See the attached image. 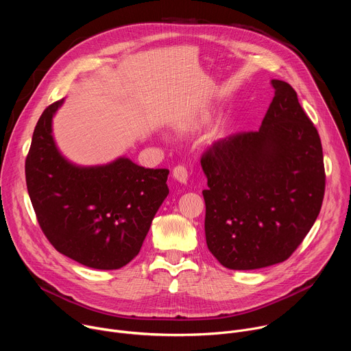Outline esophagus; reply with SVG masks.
<instances>
[{"instance_id": "34e87169", "label": "esophagus", "mask_w": 351, "mask_h": 351, "mask_svg": "<svg viewBox=\"0 0 351 351\" xmlns=\"http://www.w3.org/2000/svg\"><path fill=\"white\" fill-rule=\"evenodd\" d=\"M173 178H175L179 183L186 184V183H187V179H189L187 169H186L183 165H178V167L173 169Z\"/></svg>"}]
</instances>
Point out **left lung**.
I'll list each match as a JSON object with an SVG mask.
<instances>
[{"label":"left lung","instance_id":"obj_1","mask_svg":"<svg viewBox=\"0 0 351 351\" xmlns=\"http://www.w3.org/2000/svg\"><path fill=\"white\" fill-rule=\"evenodd\" d=\"M275 95L257 132L214 143L202 158L208 187L206 240L229 269L287 260L322 206L325 169L319 134L293 87L274 79Z\"/></svg>","mask_w":351,"mask_h":351}]
</instances>
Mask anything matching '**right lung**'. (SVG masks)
Masks as SVG:
<instances>
[{
  "instance_id": "obj_1",
  "label": "right lung",
  "mask_w": 351,
  "mask_h": 351,
  "mask_svg": "<svg viewBox=\"0 0 351 351\" xmlns=\"http://www.w3.org/2000/svg\"><path fill=\"white\" fill-rule=\"evenodd\" d=\"M65 99L41 114L26 158V184L41 230L58 252L94 269H119L140 252L169 194L168 169L119 157L82 167L66 160L53 136Z\"/></svg>"
}]
</instances>
